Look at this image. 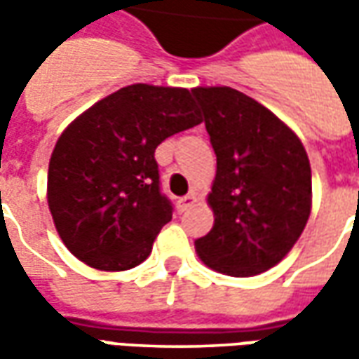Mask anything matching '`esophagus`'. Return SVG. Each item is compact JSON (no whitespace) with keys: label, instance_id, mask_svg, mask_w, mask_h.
I'll use <instances>...</instances> for the list:
<instances>
[{"label":"esophagus","instance_id":"obj_1","mask_svg":"<svg viewBox=\"0 0 359 359\" xmlns=\"http://www.w3.org/2000/svg\"><path fill=\"white\" fill-rule=\"evenodd\" d=\"M196 201H198L196 194H187V196H184V198H180V200H177V210H180V212H187L189 208H194V205H196Z\"/></svg>","mask_w":359,"mask_h":359}]
</instances>
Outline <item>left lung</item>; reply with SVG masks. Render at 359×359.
<instances>
[{"instance_id":"left-lung-1","label":"left lung","mask_w":359,"mask_h":359,"mask_svg":"<svg viewBox=\"0 0 359 359\" xmlns=\"http://www.w3.org/2000/svg\"><path fill=\"white\" fill-rule=\"evenodd\" d=\"M217 170L208 203L214 228L196 240L208 268L233 278L280 264L308 224L311 170L294 131L231 88H194Z\"/></svg>"}]
</instances>
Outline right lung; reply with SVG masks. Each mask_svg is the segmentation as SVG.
Returning <instances> with one entry per match:
<instances>
[{
  "instance_id": "right-lung-1",
  "label": "right lung",
  "mask_w": 359,
  "mask_h": 359,
  "mask_svg": "<svg viewBox=\"0 0 359 359\" xmlns=\"http://www.w3.org/2000/svg\"><path fill=\"white\" fill-rule=\"evenodd\" d=\"M198 123L189 90L133 83L63 130L49 159L48 203L77 259L123 271L149 255L173 212L159 189L156 147Z\"/></svg>"
}]
</instances>
